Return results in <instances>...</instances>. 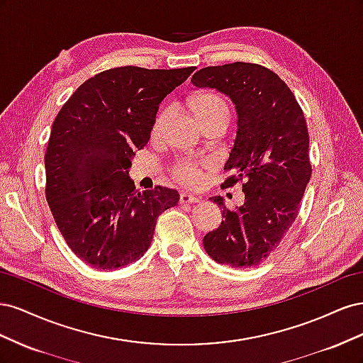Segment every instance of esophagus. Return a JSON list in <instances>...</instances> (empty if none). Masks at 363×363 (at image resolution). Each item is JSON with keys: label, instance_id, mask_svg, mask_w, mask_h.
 Segmentation results:
<instances>
[{"label": "esophagus", "instance_id": "1", "mask_svg": "<svg viewBox=\"0 0 363 363\" xmlns=\"http://www.w3.org/2000/svg\"><path fill=\"white\" fill-rule=\"evenodd\" d=\"M200 196H195V195H191V194H186V192H182L180 194V203L182 204H192V203H200Z\"/></svg>", "mask_w": 363, "mask_h": 363}]
</instances>
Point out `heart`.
I'll use <instances>...</instances> for the list:
<instances>
[{
  "label": "heart",
  "mask_w": 363,
  "mask_h": 363,
  "mask_svg": "<svg viewBox=\"0 0 363 363\" xmlns=\"http://www.w3.org/2000/svg\"><path fill=\"white\" fill-rule=\"evenodd\" d=\"M191 111L201 127H206L208 124H216V123L227 125L230 119V108L227 101L223 96L211 94V92L195 95L191 101ZM171 118H172V111L169 107H164L163 111L159 112L151 127L152 139H160L164 135V130H167ZM204 167L206 164L203 162H199L195 159H189V157L180 159L174 164L172 177L184 186H196L200 184L203 179Z\"/></svg>",
  "instance_id": "b5f03b06"
}]
</instances>
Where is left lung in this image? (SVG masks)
Returning a JSON list of instances; mask_svg holds the SVG:
<instances>
[{"instance_id":"1","label":"left lung","mask_w":363,"mask_h":363,"mask_svg":"<svg viewBox=\"0 0 363 363\" xmlns=\"http://www.w3.org/2000/svg\"><path fill=\"white\" fill-rule=\"evenodd\" d=\"M191 82L225 94L236 106V139L221 186L242 182L245 195L244 204L233 211L221 196H212L224 219L204 236V250L215 262L230 267L259 265L288 233L311 180L303 111L288 84L257 63L207 67L195 72Z\"/></svg>"}]
</instances>
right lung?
<instances>
[{
    "label": "right lung",
    "instance_id": "right-lung-1",
    "mask_svg": "<svg viewBox=\"0 0 363 363\" xmlns=\"http://www.w3.org/2000/svg\"><path fill=\"white\" fill-rule=\"evenodd\" d=\"M195 71L121 67L86 80L52 123L45 196L63 239L87 265L116 269L148 250L175 189L136 191L131 157L150 140L159 104Z\"/></svg>",
    "mask_w": 363,
    "mask_h": 363
}]
</instances>
